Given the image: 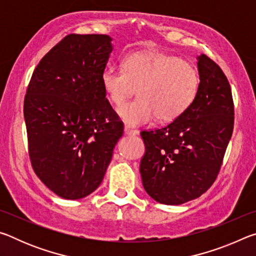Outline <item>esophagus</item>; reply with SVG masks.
I'll use <instances>...</instances> for the list:
<instances>
[{
	"mask_svg": "<svg viewBox=\"0 0 256 256\" xmlns=\"http://www.w3.org/2000/svg\"><path fill=\"white\" fill-rule=\"evenodd\" d=\"M124 133L126 134V136H138V130L131 128H128V126H125L124 128Z\"/></svg>",
	"mask_w": 256,
	"mask_h": 256,
	"instance_id": "esophagus-1",
	"label": "esophagus"
}]
</instances>
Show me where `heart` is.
<instances>
[{
    "instance_id": "obj_1",
    "label": "heart",
    "mask_w": 256,
    "mask_h": 256,
    "mask_svg": "<svg viewBox=\"0 0 256 256\" xmlns=\"http://www.w3.org/2000/svg\"><path fill=\"white\" fill-rule=\"evenodd\" d=\"M102 84L114 105L137 89L139 98L120 106L118 114L125 124L138 126L154 118L172 122L183 115L196 97L200 78L193 64L177 56L136 52L124 58L123 68H105Z\"/></svg>"
}]
</instances>
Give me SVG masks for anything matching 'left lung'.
Listing matches in <instances>:
<instances>
[{
  "label": "left lung",
  "instance_id": "left-lung-1",
  "mask_svg": "<svg viewBox=\"0 0 256 256\" xmlns=\"http://www.w3.org/2000/svg\"><path fill=\"white\" fill-rule=\"evenodd\" d=\"M198 60L200 86L190 107L166 126L141 132L142 184L162 204H183L211 188L232 134L235 112L227 76L206 55Z\"/></svg>",
  "mask_w": 256,
  "mask_h": 256
}]
</instances>
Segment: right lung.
I'll return each instance as SVG.
<instances>
[{"label":"right lung","instance_id":"right-lung-1","mask_svg":"<svg viewBox=\"0 0 256 256\" xmlns=\"http://www.w3.org/2000/svg\"><path fill=\"white\" fill-rule=\"evenodd\" d=\"M110 42L107 34H68L38 63L24 97L32 170L66 200L100 185L123 136V122L102 84Z\"/></svg>","mask_w":256,"mask_h":256}]
</instances>
